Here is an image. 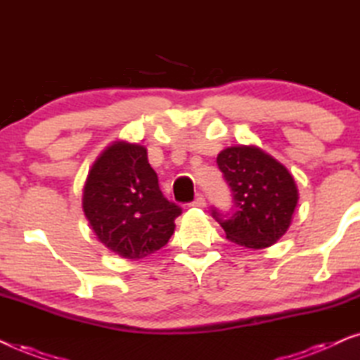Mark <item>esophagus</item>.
<instances>
[{
    "mask_svg": "<svg viewBox=\"0 0 360 360\" xmlns=\"http://www.w3.org/2000/svg\"><path fill=\"white\" fill-rule=\"evenodd\" d=\"M193 206H196V208H205L206 206V200L203 198V195H198L193 201Z\"/></svg>",
    "mask_w": 360,
    "mask_h": 360,
    "instance_id": "esophagus-1",
    "label": "esophagus"
}]
</instances>
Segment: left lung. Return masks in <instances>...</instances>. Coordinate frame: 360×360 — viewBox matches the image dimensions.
Wrapping results in <instances>:
<instances>
[{"label": "left lung", "mask_w": 360, "mask_h": 360, "mask_svg": "<svg viewBox=\"0 0 360 360\" xmlns=\"http://www.w3.org/2000/svg\"><path fill=\"white\" fill-rule=\"evenodd\" d=\"M216 162L236 205L226 219L213 210L226 238L248 249L270 248L288 231L298 205L293 175L257 146L226 147Z\"/></svg>", "instance_id": "obj_1"}]
</instances>
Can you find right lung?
Wrapping results in <instances>:
<instances>
[{"label": "right lung", "instance_id": "add662e5", "mask_svg": "<svg viewBox=\"0 0 360 360\" xmlns=\"http://www.w3.org/2000/svg\"><path fill=\"white\" fill-rule=\"evenodd\" d=\"M82 206L98 240L129 260L164 248L181 213L162 195L146 147L127 141L112 142L91 165Z\"/></svg>", "mask_w": 360, "mask_h": 360}]
</instances>
